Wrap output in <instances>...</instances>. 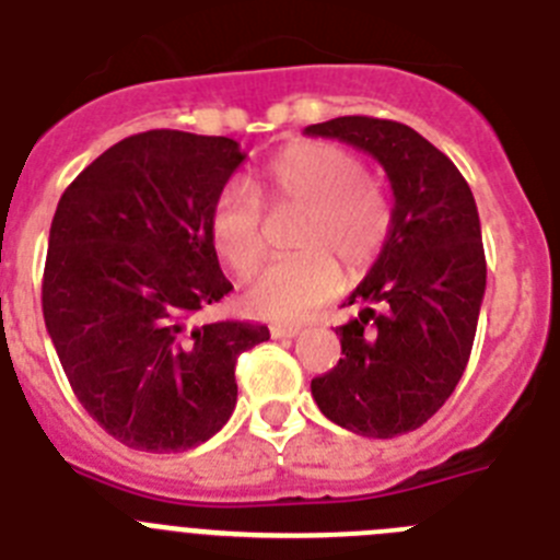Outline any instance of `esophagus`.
Wrapping results in <instances>:
<instances>
[{
	"instance_id": "obj_1",
	"label": "esophagus",
	"mask_w": 560,
	"mask_h": 560,
	"mask_svg": "<svg viewBox=\"0 0 560 560\" xmlns=\"http://www.w3.org/2000/svg\"><path fill=\"white\" fill-rule=\"evenodd\" d=\"M296 334H300L296 325H271V336H275V339H294Z\"/></svg>"
}]
</instances>
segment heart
Wrapping results in <instances>:
<instances>
[{
    "label": "heart",
    "mask_w": 560,
    "mask_h": 560,
    "mask_svg": "<svg viewBox=\"0 0 560 560\" xmlns=\"http://www.w3.org/2000/svg\"><path fill=\"white\" fill-rule=\"evenodd\" d=\"M257 192L275 210H300L294 246L300 255L257 271L244 289L255 316L296 323L339 291L341 271L361 275L375 264L393 230V205L378 182L361 176L355 153L334 142H294L260 171ZM210 241L235 275L264 257V219L246 187L230 185L210 212Z\"/></svg>",
    "instance_id": "b5f03b06"
}]
</instances>
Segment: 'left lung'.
<instances>
[{
  "label": "left lung",
  "instance_id": "left-lung-1",
  "mask_svg": "<svg viewBox=\"0 0 560 560\" xmlns=\"http://www.w3.org/2000/svg\"><path fill=\"white\" fill-rule=\"evenodd\" d=\"M368 151L393 185V230L339 325L341 359L311 381L328 420L364 438L423 427L448 400L477 334L485 249L474 192L446 153L415 128L378 117H336L305 128Z\"/></svg>",
  "mask_w": 560,
  "mask_h": 560
}]
</instances>
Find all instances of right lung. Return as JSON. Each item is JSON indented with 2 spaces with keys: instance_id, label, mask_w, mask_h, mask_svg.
I'll use <instances>...</instances> for the list:
<instances>
[{
  "instance_id": "1",
  "label": "right lung",
  "mask_w": 560,
  "mask_h": 560,
  "mask_svg": "<svg viewBox=\"0 0 560 560\" xmlns=\"http://www.w3.org/2000/svg\"><path fill=\"white\" fill-rule=\"evenodd\" d=\"M244 160L230 137L156 128L103 151L58 201L44 323L83 409L128 448L210 440L235 409L237 355L269 339L237 319L190 325L232 291L210 212Z\"/></svg>"
}]
</instances>
